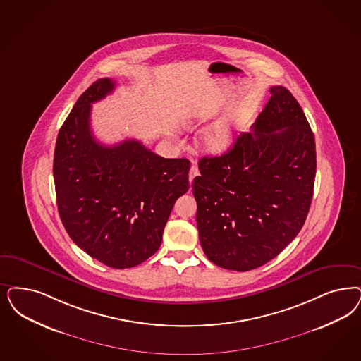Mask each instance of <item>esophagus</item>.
<instances>
[{"label":"esophagus","mask_w":361,"mask_h":361,"mask_svg":"<svg viewBox=\"0 0 361 361\" xmlns=\"http://www.w3.org/2000/svg\"><path fill=\"white\" fill-rule=\"evenodd\" d=\"M199 168H197L196 165H192L190 169H189V183H192L193 178H195L196 176H199Z\"/></svg>","instance_id":"obj_1"}]
</instances>
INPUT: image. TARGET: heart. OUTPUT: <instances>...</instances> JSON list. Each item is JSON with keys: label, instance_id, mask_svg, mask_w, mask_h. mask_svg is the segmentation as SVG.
<instances>
[{"label": "heart", "instance_id": "1", "mask_svg": "<svg viewBox=\"0 0 361 361\" xmlns=\"http://www.w3.org/2000/svg\"><path fill=\"white\" fill-rule=\"evenodd\" d=\"M233 125L228 120H219L201 133V147L212 154H221L233 142Z\"/></svg>", "mask_w": 361, "mask_h": 361}]
</instances>
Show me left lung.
Wrapping results in <instances>:
<instances>
[{
	"instance_id": "8db88e82",
	"label": "left lung",
	"mask_w": 361,
	"mask_h": 361,
	"mask_svg": "<svg viewBox=\"0 0 361 361\" xmlns=\"http://www.w3.org/2000/svg\"><path fill=\"white\" fill-rule=\"evenodd\" d=\"M269 92L252 132L224 154L202 157L192 184L201 247L225 269L245 272L271 262L298 236L311 207L313 132L286 87Z\"/></svg>"
}]
</instances>
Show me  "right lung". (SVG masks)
Returning <instances> with one entry per match:
<instances>
[{"mask_svg": "<svg viewBox=\"0 0 361 361\" xmlns=\"http://www.w3.org/2000/svg\"><path fill=\"white\" fill-rule=\"evenodd\" d=\"M99 78L80 96L59 132L53 176L63 226L99 262L132 268L160 248L176 200L189 189L187 159H164L137 140L106 147L90 129L92 104L111 94Z\"/></svg>", "mask_w": 361, "mask_h": 361, "instance_id": "obj_1", "label": "right lung"}]
</instances>
